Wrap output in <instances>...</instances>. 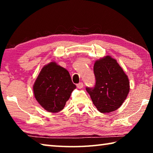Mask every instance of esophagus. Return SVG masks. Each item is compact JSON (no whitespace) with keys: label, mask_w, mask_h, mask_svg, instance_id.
I'll use <instances>...</instances> for the list:
<instances>
[{"label":"esophagus","mask_w":153,"mask_h":153,"mask_svg":"<svg viewBox=\"0 0 153 153\" xmlns=\"http://www.w3.org/2000/svg\"><path fill=\"white\" fill-rule=\"evenodd\" d=\"M77 88H79V89H81V88H82L83 87H84V84H83L82 82H79V84H77Z\"/></svg>","instance_id":"esophagus-1"}]
</instances>
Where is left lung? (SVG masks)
Segmentation results:
<instances>
[{"label":"left lung","instance_id":"left-lung-1","mask_svg":"<svg viewBox=\"0 0 153 153\" xmlns=\"http://www.w3.org/2000/svg\"><path fill=\"white\" fill-rule=\"evenodd\" d=\"M96 84L86 88L93 104L100 113H110L123 104L129 91L128 77L115 59L106 56L94 63Z\"/></svg>","mask_w":153,"mask_h":153}]
</instances>
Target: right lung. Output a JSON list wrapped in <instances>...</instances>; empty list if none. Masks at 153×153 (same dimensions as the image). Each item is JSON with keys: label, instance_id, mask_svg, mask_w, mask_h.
Segmentation results:
<instances>
[{"label": "right lung", "instance_id": "add662e5", "mask_svg": "<svg viewBox=\"0 0 153 153\" xmlns=\"http://www.w3.org/2000/svg\"><path fill=\"white\" fill-rule=\"evenodd\" d=\"M76 88L69 71L55 62H51L41 69L33 91L36 100L45 110L57 113L64 108Z\"/></svg>", "mask_w": 153, "mask_h": 153}]
</instances>
